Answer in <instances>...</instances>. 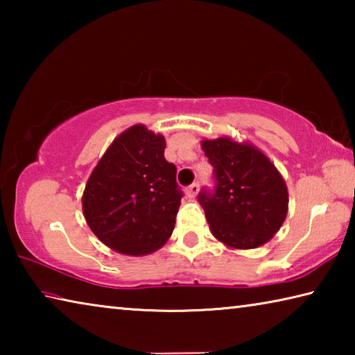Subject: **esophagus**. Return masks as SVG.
<instances>
[{
	"label": "esophagus",
	"instance_id": "obj_1",
	"mask_svg": "<svg viewBox=\"0 0 355 355\" xmlns=\"http://www.w3.org/2000/svg\"><path fill=\"white\" fill-rule=\"evenodd\" d=\"M199 189H200L199 183H192V184L188 186V189H186V192H188L189 197H196L197 192H199Z\"/></svg>",
	"mask_w": 355,
	"mask_h": 355
}]
</instances>
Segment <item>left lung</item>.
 Listing matches in <instances>:
<instances>
[{"label":"left lung","instance_id":"1","mask_svg":"<svg viewBox=\"0 0 355 355\" xmlns=\"http://www.w3.org/2000/svg\"><path fill=\"white\" fill-rule=\"evenodd\" d=\"M213 166L214 188L199 192L209 230L233 249H255L284 224L288 189L275 166L252 144L230 137L202 141Z\"/></svg>","mask_w":355,"mask_h":355}]
</instances>
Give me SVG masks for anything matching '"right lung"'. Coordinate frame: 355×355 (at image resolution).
Returning a JSON list of instances; mask_svg holds the SVG:
<instances>
[{
    "instance_id": "add662e5",
    "label": "right lung",
    "mask_w": 355,
    "mask_h": 355,
    "mask_svg": "<svg viewBox=\"0 0 355 355\" xmlns=\"http://www.w3.org/2000/svg\"><path fill=\"white\" fill-rule=\"evenodd\" d=\"M164 148V136L135 125L112 141L87 180L84 218L119 254H152L172 235L183 192Z\"/></svg>"
}]
</instances>
